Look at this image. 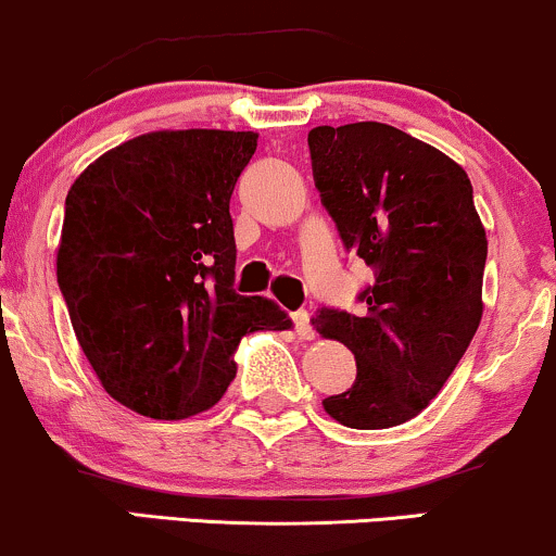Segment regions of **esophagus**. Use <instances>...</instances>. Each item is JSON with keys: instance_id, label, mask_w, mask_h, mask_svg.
Masks as SVG:
<instances>
[{"instance_id": "34e87169", "label": "esophagus", "mask_w": 556, "mask_h": 556, "mask_svg": "<svg viewBox=\"0 0 556 556\" xmlns=\"http://www.w3.org/2000/svg\"><path fill=\"white\" fill-rule=\"evenodd\" d=\"M293 328H296L299 338H302V341H312V338H315V328H312L309 312H306V309L293 312Z\"/></svg>"}]
</instances>
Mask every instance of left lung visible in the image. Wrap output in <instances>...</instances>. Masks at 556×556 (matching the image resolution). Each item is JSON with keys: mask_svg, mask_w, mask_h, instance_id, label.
<instances>
[{"mask_svg": "<svg viewBox=\"0 0 556 556\" xmlns=\"http://www.w3.org/2000/svg\"><path fill=\"white\" fill-rule=\"evenodd\" d=\"M315 187L343 247L375 270L362 312L323 306L319 336L356 356V382L323 406L351 429H388L437 397L481 323L486 233L468 174L380 122L315 127Z\"/></svg>", "mask_w": 556, "mask_h": 556, "instance_id": "obj_1", "label": "left lung"}]
</instances>
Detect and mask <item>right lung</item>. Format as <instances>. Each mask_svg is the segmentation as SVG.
<instances>
[{"label":"right lung","mask_w":556,"mask_h":556,"mask_svg":"<svg viewBox=\"0 0 556 556\" xmlns=\"http://www.w3.org/2000/svg\"><path fill=\"white\" fill-rule=\"evenodd\" d=\"M254 132L179 129L122 142L64 200L56 280L103 390L150 419H187L220 401L247 332L291 317L233 289V187Z\"/></svg>","instance_id":"obj_1"}]
</instances>
